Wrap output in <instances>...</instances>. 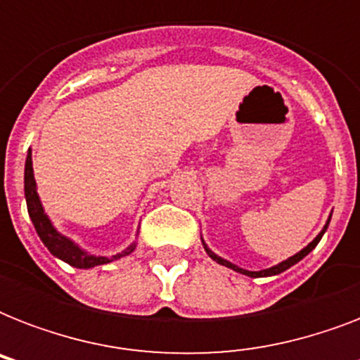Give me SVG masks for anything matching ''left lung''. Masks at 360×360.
<instances>
[{"mask_svg":"<svg viewBox=\"0 0 360 360\" xmlns=\"http://www.w3.org/2000/svg\"><path fill=\"white\" fill-rule=\"evenodd\" d=\"M329 222H330V219L327 220V224H325V228H323V230L319 231V236L316 237V239H314L312 243H310V245H308V246H304V248H302L301 252H297L295 256L288 257V259H285V262L278 263V265H274V267L263 269V271H246V269H240V267H237V265H233V263H230V262H226V259H222V257H220V256H217V254H214V252H211V250H209V248H207V245H205V243H203V248H205V252H207V254H209V257H211V259H214V262H217V263H220V265H226V267L233 269V271H237V273H240V274H246V276H252V278H259V276H273V274H280V273H284L285 269H290L291 265H295L297 262H301L302 257L307 256V254H310V252H312L314 248H316V245H318L319 240H321V237H323V233H325V231H327V226H329Z\"/></svg>","mask_w":360,"mask_h":360,"instance_id":"1","label":"left lung"}]
</instances>
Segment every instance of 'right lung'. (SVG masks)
Here are the masks:
<instances>
[{
  "label": "right lung",
  "mask_w": 360,
  "mask_h": 360,
  "mask_svg": "<svg viewBox=\"0 0 360 360\" xmlns=\"http://www.w3.org/2000/svg\"><path fill=\"white\" fill-rule=\"evenodd\" d=\"M24 192H25V203H27V213H30V219L35 226L37 233L41 237V240L44 243L48 250L52 252L53 256L63 259L72 267L78 269H91L97 267V265H104V263L114 262V259H120V257L127 256L136 248V243L123 250L117 256L104 257V256H93V254H87L84 252L78 245H75L72 240L67 239L65 236H61L56 228L52 226L50 219L44 214V209L41 205V200H39V194H37V185L35 177H33V162H31V151L27 153V158H25V174H24Z\"/></svg>",
  "instance_id": "add662e5"
}]
</instances>
